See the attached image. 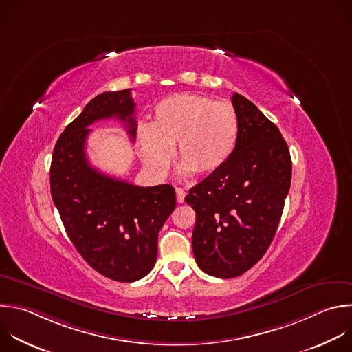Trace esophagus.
<instances>
[{
    "instance_id": "1",
    "label": "esophagus",
    "mask_w": 352,
    "mask_h": 352,
    "mask_svg": "<svg viewBox=\"0 0 352 352\" xmlns=\"http://www.w3.org/2000/svg\"><path fill=\"white\" fill-rule=\"evenodd\" d=\"M175 192H177V201L178 203H184V200H185V190L182 189V188H177L175 189Z\"/></svg>"
}]
</instances>
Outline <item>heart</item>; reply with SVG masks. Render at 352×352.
<instances>
[{"label":"heart","instance_id":"b5f03b06","mask_svg":"<svg viewBox=\"0 0 352 352\" xmlns=\"http://www.w3.org/2000/svg\"><path fill=\"white\" fill-rule=\"evenodd\" d=\"M239 135L238 113L228 102L195 94L162 99L153 109L152 124L138 127V144L149 167L163 171L171 162V148L184 171L208 175L232 156Z\"/></svg>","mask_w":352,"mask_h":352}]
</instances>
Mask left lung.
Segmentation results:
<instances>
[{"label":"left lung","mask_w":352,"mask_h":352,"mask_svg":"<svg viewBox=\"0 0 352 352\" xmlns=\"http://www.w3.org/2000/svg\"><path fill=\"white\" fill-rule=\"evenodd\" d=\"M239 135L229 160L189 189L196 212L192 249L199 268L236 278L268 250L292 182V159L279 129L243 95H232Z\"/></svg>","instance_id":"left-lung-1"}]
</instances>
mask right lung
I'll list each match as a JSON object with an SVG mask.
<instances>
[{"label":"right lung","mask_w":352,"mask_h":352,"mask_svg":"<svg viewBox=\"0 0 352 352\" xmlns=\"http://www.w3.org/2000/svg\"><path fill=\"white\" fill-rule=\"evenodd\" d=\"M134 113L131 89L91 99L60 134L50 170L52 200L73 246L100 275L126 283L152 271L175 190L168 184L145 188L99 173L88 163L85 142L92 123L111 117L124 122L135 141Z\"/></svg>","instance_id":"add662e5"}]
</instances>
